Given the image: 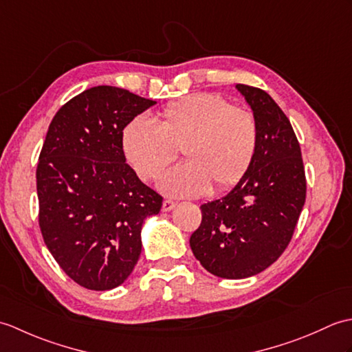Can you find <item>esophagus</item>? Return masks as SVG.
I'll use <instances>...</instances> for the list:
<instances>
[{
    "mask_svg": "<svg viewBox=\"0 0 352 352\" xmlns=\"http://www.w3.org/2000/svg\"><path fill=\"white\" fill-rule=\"evenodd\" d=\"M175 206H177L175 201L164 199V201H163V206H162V210H163V212H169V210H172V208H174Z\"/></svg>",
    "mask_w": 352,
    "mask_h": 352,
    "instance_id": "esophagus-1",
    "label": "esophagus"
}]
</instances>
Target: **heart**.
Instances as JSON below:
<instances>
[{
	"label": "heart",
	"mask_w": 352,
	"mask_h": 352,
	"mask_svg": "<svg viewBox=\"0 0 352 352\" xmlns=\"http://www.w3.org/2000/svg\"><path fill=\"white\" fill-rule=\"evenodd\" d=\"M257 146L252 111L208 92L169 102L157 124L134 118L121 134L124 159L144 182L155 180L182 148L188 162L168 170L159 183L164 193L175 197L203 195L212 184L216 190L233 188L248 172Z\"/></svg>",
	"instance_id": "obj_1"
}]
</instances>
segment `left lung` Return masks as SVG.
<instances>
[{"label": "left lung", "instance_id": "left-lung-1", "mask_svg": "<svg viewBox=\"0 0 352 352\" xmlns=\"http://www.w3.org/2000/svg\"><path fill=\"white\" fill-rule=\"evenodd\" d=\"M258 125V146L248 172L226 197L201 206L190 236L193 256L221 278L265 271L287 248L305 203L304 163L290 121L258 87L237 85Z\"/></svg>", "mask_w": 352, "mask_h": 352}]
</instances>
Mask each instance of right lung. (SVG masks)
I'll return each mask as SVG.
<instances>
[{
    "instance_id": "right-lung-1",
    "label": "right lung",
    "mask_w": 352,
    "mask_h": 352,
    "mask_svg": "<svg viewBox=\"0 0 352 352\" xmlns=\"http://www.w3.org/2000/svg\"><path fill=\"white\" fill-rule=\"evenodd\" d=\"M155 101L96 86L58 109L36 169L43 242L65 274L91 290L122 284L138 263L142 223L162 195L125 163L124 126Z\"/></svg>"
}]
</instances>
